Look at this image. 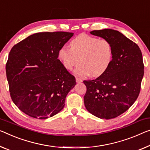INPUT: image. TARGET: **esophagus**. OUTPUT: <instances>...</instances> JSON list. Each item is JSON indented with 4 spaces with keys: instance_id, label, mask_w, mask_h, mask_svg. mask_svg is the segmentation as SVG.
Returning a JSON list of instances; mask_svg holds the SVG:
<instances>
[{
    "instance_id": "34e87169",
    "label": "esophagus",
    "mask_w": 150,
    "mask_h": 150,
    "mask_svg": "<svg viewBox=\"0 0 150 150\" xmlns=\"http://www.w3.org/2000/svg\"><path fill=\"white\" fill-rule=\"evenodd\" d=\"M76 81L77 83H80V82H82V80L80 79V78H79L76 77Z\"/></svg>"
}]
</instances>
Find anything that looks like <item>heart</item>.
<instances>
[{"label": "heart", "mask_w": 150, "mask_h": 150, "mask_svg": "<svg viewBox=\"0 0 150 150\" xmlns=\"http://www.w3.org/2000/svg\"><path fill=\"white\" fill-rule=\"evenodd\" d=\"M58 58L64 68L71 70L78 62L74 71L79 76L92 75L97 77L106 72L112 59V47L105 39L81 34L71 41L70 47L63 46L59 50Z\"/></svg>", "instance_id": "obj_1"}]
</instances>
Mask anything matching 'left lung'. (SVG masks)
Masks as SVG:
<instances>
[{
  "label": "left lung",
  "mask_w": 150,
  "mask_h": 150,
  "mask_svg": "<svg viewBox=\"0 0 150 150\" xmlns=\"http://www.w3.org/2000/svg\"><path fill=\"white\" fill-rule=\"evenodd\" d=\"M109 40L112 59L105 73L94 80H84L86 109L100 119L118 117L129 109L139 96L144 74L139 46L116 30L105 29L90 32Z\"/></svg>",
  "instance_id": "1"
}]
</instances>
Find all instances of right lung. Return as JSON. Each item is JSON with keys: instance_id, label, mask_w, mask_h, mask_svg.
Instances as JSON below:
<instances>
[{"instance_id": "right-lung-1", "label": "right lung", "mask_w": 150, "mask_h": 150, "mask_svg": "<svg viewBox=\"0 0 150 150\" xmlns=\"http://www.w3.org/2000/svg\"><path fill=\"white\" fill-rule=\"evenodd\" d=\"M73 35L64 31L37 33L11 49L6 64L9 91L24 113L45 119L63 109L76 79L57 57Z\"/></svg>"}]
</instances>
